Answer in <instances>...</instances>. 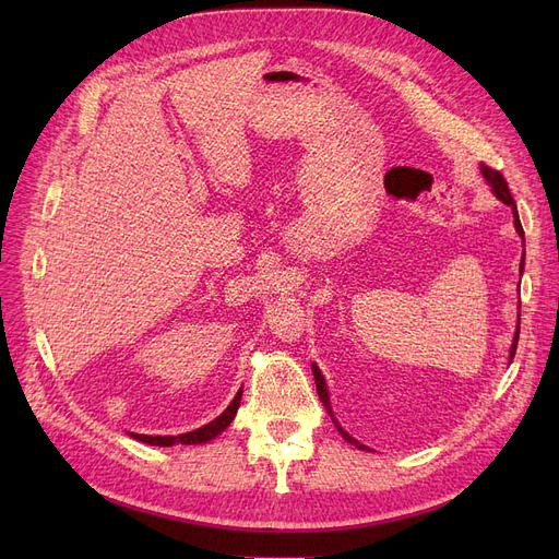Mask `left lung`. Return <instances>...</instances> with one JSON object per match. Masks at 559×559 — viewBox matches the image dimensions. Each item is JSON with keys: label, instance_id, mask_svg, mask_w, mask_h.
I'll return each instance as SVG.
<instances>
[{"label": "left lung", "instance_id": "obj_1", "mask_svg": "<svg viewBox=\"0 0 559 559\" xmlns=\"http://www.w3.org/2000/svg\"><path fill=\"white\" fill-rule=\"evenodd\" d=\"M480 171H483V176H485V181L491 186V192H493L498 199H501L503 203H508L510 209H512V215H514V228H516V233H519L521 238H523V228H521V222H519L516 203H514V199H512V192H510V188H508V181L503 179V174L498 171V169H491V167H487V165H480ZM521 270H523V262H521ZM516 342H519V329H516V333H514V342H512V348H510V358H514V354H516ZM312 373H314V383H317V394H319L321 403H324V407L329 409V415H331V419H333L335 428L340 430V435L346 439V442L356 444L358 449H365V447H362L360 442H356V439L350 437L346 430H342V426L335 421V417H333V409H331L329 390H326V380H324V376H321V371H319V367H317V365H312ZM365 451H367V449H365Z\"/></svg>", "mask_w": 559, "mask_h": 559}]
</instances>
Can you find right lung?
Returning a JSON list of instances; mask_svg holds the SVG:
<instances>
[{
  "mask_svg": "<svg viewBox=\"0 0 559 559\" xmlns=\"http://www.w3.org/2000/svg\"><path fill=\"white\" fill-rule=\"evenodd\" d=\"M240 401H242V390L235 394V399L230 401V405L224 409V413L213 419L211 424H205L192 432H183V435H131L135 437L138 442H144V444H152V447H174V444H205L211 442V439H215L219 432H224L230 421L235 419V415H238V407H240Z\"/></svg>",
  "mask_w": 559,
  "mask_h": 559,
  "instance_id": "obj_1",
  "label": "right lung"
}]
</instances>
